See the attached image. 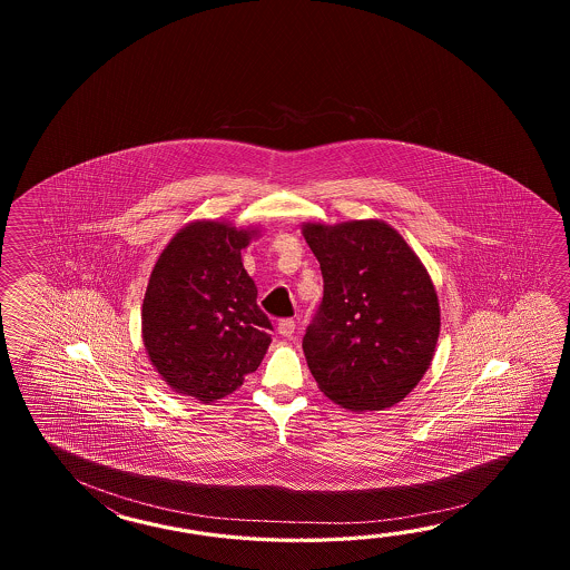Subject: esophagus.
I'll return each mask as SVG.
<instances>
[{"mask_svg": "<svg viewBox=\"0 0 570 570\" xmlns=\"http://www.w3.org/2000/svg\"><path fill=\"white\" fill-rule=\"evenodd\" d=\"M277 330H279V334L283 338H291V336L295 334V322H293V320H281Z\"/></svg>", "mask_w": 570, "mask_h": 570, "instance_id": "obj_1", "label": "esophagus"}]
</instances>
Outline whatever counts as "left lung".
I'll use <instances>...</instances> for the list:
<instances>
[{
    "mask_svg": "<svg viewBox=\"0 0 570 570\" xmlns=\"http://www.w3.org/2000/svg\"><path fill=\"white\" fill-rule=\"evenodd\" d=\"M302 234L324 277V299L303 336L317 387L351 412L393 407L422 381L436 352L434 281L383 219L303 222Z\"/></svg>",
    "mask_w": 570,
    "mask_h": 570,
    "instance_id": "8db88e82",
    "label": "left lung"
}]
</instances>
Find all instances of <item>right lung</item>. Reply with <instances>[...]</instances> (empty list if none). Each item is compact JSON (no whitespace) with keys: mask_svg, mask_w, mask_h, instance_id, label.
<instances>
[{"mask_svg":"<svg viewBox=\"0 0 570 570\" xmlns=\"http://www.w3.org/2000/svg\"><path fill=\"white\" fill-rule=\"evenodd\" d=\"M258 236V226L194 219L158 256L142 302V342L170 391L214 403L263 363L271 322L243 265Z\"/></svg>","mask_w":570,"mask_h":570,"instance_id":"obj_1","label":"right lung"}]
</instances>
